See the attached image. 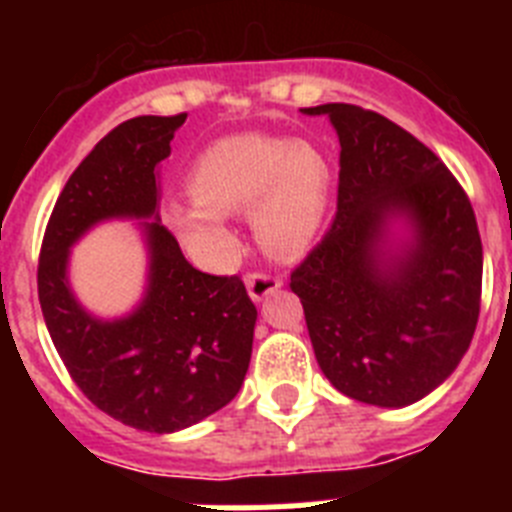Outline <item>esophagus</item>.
<instances>
[{"instance_id":"esophagus-1","label":"esophagus","mask_w":512,"mask_h":512,"mask_svg":"<svg viewBox=\"0 0 512 512\" xmlns=\"http://www.w3.org/2000/svg\"><path fill=\"white\" fill-rule=\"evenodd\" d=\"M246 287H248V295H251L253 302H261L264 297H269L271 292H277L282 287L277 277H271V274H248L246 279Z\"/></svg>"}]
</instances>
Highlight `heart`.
<instances>
[{
	"label": "heart",
	"mask_w": 512,
	"mask_h": 512,
	"mask_svg": "<svg viewBox=\"0 0 512 512\" xmlns=\"http://www.w3.org/2000/svg\"><path fill=\"white\" fill-rule=\"evenodd\" d=\"M192 200L169 205L182 246L212 269L228 266L235 238L228 215L251 210L253 238L274 256L302 253L330 200V164L307 140L233 135L212 143L189 171Z\"/></svg>",
	"instance_id": "b5f03b06"
}]
</instances>
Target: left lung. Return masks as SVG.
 Returning <instances> with one entry per match:
<instances>
[{
	"label": "left lung",
	"instance_id": "8db88e82",
	"mask_svg": "<svg viewBox=\"0 0 512 512\" xmlns=\"http://www.w3.org/2000/svg\"><path fill=\"white\" fill-rule=\"evenodd\" d=\"M341 143L338 212L292 274L328 382L351 400L405 408L467 354L479 318L482 241L441 158L387 117L320 104Z\"/></svg>",
	"mask_w": 512,
	"mask_h": 512
}]
</instances>
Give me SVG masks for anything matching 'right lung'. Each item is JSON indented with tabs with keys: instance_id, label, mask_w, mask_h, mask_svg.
<instances>
[{
	"instance_id": "add662e5",
	"label": "right lung",
	"mask_w": 512,
	"mask_h": 512,
	"mask_svg": "<svg viewBox=\"0 0 512 512\" xmlns=\"http://www.w3.org/2000/svg\"><path fill=\"white\" fill-rule=\"evenodd\" d=\"M184 120L140 115L104 135L63 187L40 248V307L71 379L102 413L148 433L184 431L238 395L259 318L241 279L194 269L161 225L156 166ZM110 219L139 223L147 289L130 313L99 319L73 295L68 264Z\"/></svg>"
}]
</instances>
